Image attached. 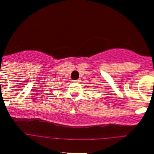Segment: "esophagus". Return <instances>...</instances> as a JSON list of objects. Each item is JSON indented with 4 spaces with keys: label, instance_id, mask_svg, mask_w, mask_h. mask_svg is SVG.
<instances>
[{
    "label": "esophagus",
    "instance_id": "esophagus-1",
    "mask_svg": "<svg viewBox=\"0 0 154 154\" xmlns=\"http://www.w3.org/2000/svg\"><path fill=\"white\" fill-rule=\"evenodd\" d=\"M81 81V79H77V80H76V81H73V82H76V83H80Z\"/></svg>",
    "mask_w": 154,
    "mask_h": 154
}]
</instances>
